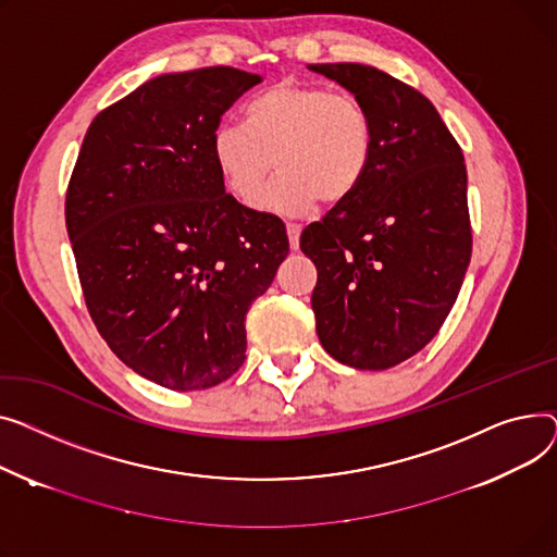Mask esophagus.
<instances>
[{"instance_id":"34e87169","label":"esophagus","mask_w":557,"mask_h":557,"mask_svg":"<svg viewBox=\"0 0 557 557\" xmlns=\"http://www.w3.org/2000/svg\"><path fill=\"white\" fill-rule=\"evenodd\" d=\"M287 238H289V249L297 251L299 249V238H301V226L287 222Z\"/></svg>"}]
</instances>
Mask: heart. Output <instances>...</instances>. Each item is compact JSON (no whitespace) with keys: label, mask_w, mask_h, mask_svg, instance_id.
<instances>
[{"label":"heart","mask_w":557,"mask_h":557,"mask_svg":"<svg viewBox=\"0 0 557 557\" xmlns=\"http://www.w3.org/2000/svg\"><path fill=\"white\" fill-rule=\"evenodd\" d=\"M375 148L369 110L350 94L285 81L247 108V125L220 123L211 157L236 200L249 205L272 171L258 207L285 218L308 215L317 202L339 207L362 186Z\"/></svg>","instance_id":"heart-1"}]
</instances>
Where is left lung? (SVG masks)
Masks as SVG:
<instances>
[{
    "label": "left lung",
    "instance_id": "left-lung-1",
    "mask_svg": "<svg viewBox=\"0 0 557 557\" xmlns=\"http://www.w3.org/2000/svg\"><path fill=\"white\" fill-rule=\"evenodd\" d=\"M308 70L346 87L375 133L362 186L301 234L317 268V335L337 362L384 371L436 337L463 285L472 256L463 152L403 81L357 62Z\"/></svg>",
    "mask_w": 557,
    "mask_h": 557
}]
</instances>
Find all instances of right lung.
Here are the masks:
<instances>
[{
	"instance_id": "right-lung-1",
	"label": "right lung",
	"mask_w": 557,
	"mask_h": 557,
	"mask_svg": "<svg viewBox=\"0 0 557 557\" xmlns=\"http://www.w3.org/2000/svg\"><path fill=\"white\" fill-rule=\"evenodd\" d=\"M258 74L157 76L87 127L64 220L85 304L125 367L173 391L245 362V314L289 251L281 218L243 207L211 157L222 114Z\"/></svg>"
}]
</instances>
